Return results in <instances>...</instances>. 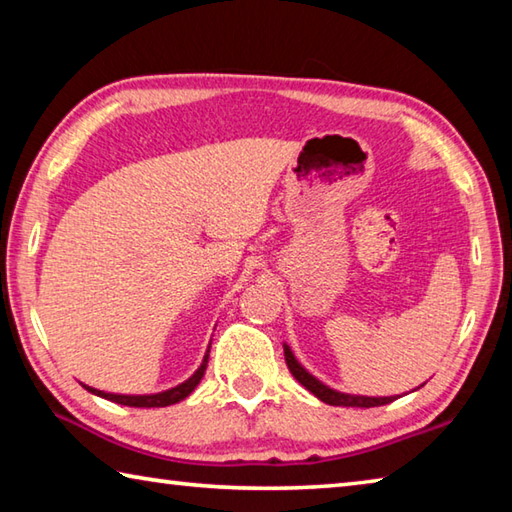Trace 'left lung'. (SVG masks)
Here are the masks:
<instances>
[{
  "label": "left lung",
  "instance_id": "1",
  "mask_svg": "<svg viewBox=\"0 0 512 512\" xmlns=\"http://www.w3.org/2000/svg\"><path fill=\"white\" fill-rule=\"evenodd\" d=\"M283 351H285V362H288V369L294 375V380H299L303 387H306L310 393H315V396L321 402H326V405H335V407H364V409H369V407L389 405V402L400 398V396H355V393H342V391H337V389H330L328 384L317 380L310 371L303 369V366L299 364L297 357H294L292 348L288 344H283ZM420 387H423V384H420Z\"/></svg>",
  "mask_w": 512,
  "mask_h": 512
}]
</instances>
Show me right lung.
<instances>
[{
    "label": "right lung",
    "mask_w": 512,
    "mask_h": 512,
    "mask_svg": "<svg viewBox=\"0 0 512 512\" xmlns=\"http://www.w3.org/2000/svg\"><path fill=\"white\" fill-rule=\"evenodd\" d=\"M209 348H211V344H209ZM209 348H206L204 360H202L200 366H197V371L191 375V378L184 380L182 384H177V387H173V389H166V391H159V393H143V396H123V393H107V391H101V389L87 387V384H83V387L89 393H94V396H98V398L119 402V405H125V407H168V405H175V402L184 400L186 396H191V391L204 378L206 364H209Z\"/></svg>",
    "instance_id": "obj_1"
}]
</instances>
